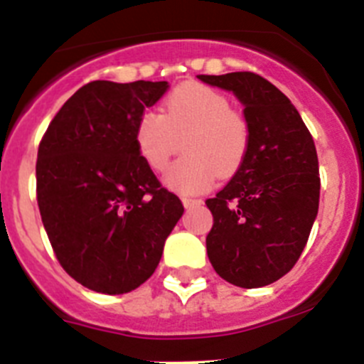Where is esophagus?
Returning <instances> with one entry per match:
<instances>
[{
  "instance_id": "34e87169",
  "label": "esophagus",
  "mask_w": 364,
  "mask_h": 364,
  "mask_svg": "<svg viewBox=\"0 0 364 364\" xmlns=\"http://www.w3.org/2000/svg\"><path fill=\"white\" fill-rule=\"evenodd\" d=\"M182 204H184V208H191V205H198V204H202V200H200V198L182 197Z\"/></svg>"
}]
</instances>
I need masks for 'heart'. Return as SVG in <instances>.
I'll list each match as a JSON object with an SVG mask.
<instances>
[{
	"instance_id": "1",
	"label": "heart",
	"mask_w": 364,
	"mask_h": 364,
	"mask_svg": "<svg viewBox=\"0 0 364 364\" xmlns=\"http://www.w3.org/2000/svg\"><path fill=\"white\" fill-rule=\"evenodd\" d=\"M180 140L186 156L167 169L164 182L176 193H200L217 175L230 178L242 167L252 131L222 92L184 83L167 95L162 112L146 111L134 129L138 153L154 171L166 169Z\"/></svg>"
}]
</instances>
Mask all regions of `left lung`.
<instances>
[{
	"mask_svg": "<svg viewBox=\"0 0 364 364\" xmlns=\"http://www.w3.org/2000/svg\"><path fill=\"white\" fill-rule=\"evenodd\" d=\"M233 92L252 142L242 167L205 205L211 266L224 281L260 288L290 272L306 246L319 210V160L314 138L288 96L255 73L198 74Z\"/></svg>",
	"mask_w": 364,
	"mask_h": 364,
	"instance_id": "8db88e82",
	"label": "left lung"
}]
</instances>
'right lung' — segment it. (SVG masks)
Segmentation results:
<instances>
[{
	"instance_id": "add662e5",
	"label": "right lung",
	"mask_w": 364,
	"mask_h": 364,
	"mask_svg": "<svg viewBox=\"0 0 364 364\" xmlns=\"http://www.w3.org/2000/svg\"><path fill=\"white\" fill-rule=\"evenodd\" d=\"M167 89V82L144 80L87 83L41 138V222L63 269L98 294H127L144 284L184 213L134 142L138 118Z\"/></svg>"
}]
</instances>
